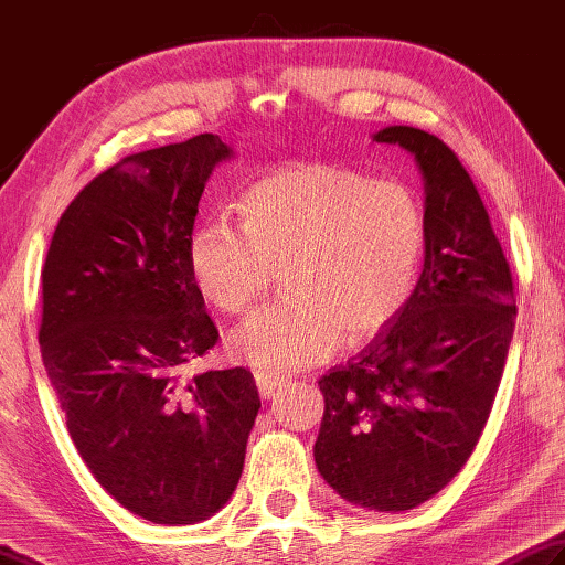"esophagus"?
Masks as SVG:
<instances>
[{
    "mask_svg": "<svg viewBox=\"0 0 565 565\" xmlns=\"http://www.w3.org/2000/svg\"><path fill=\"white\" fill-rule=\"evenodd\" d=\"M254 382H257L262 399H269V396H274L276 392H281L284 386H289V382H286L284 377H274V374H267V372L254 374Z\"/></svg>",
    "mask_w": 565,
    "mask_h": 565,
    "instance_id": "esophagus-1",
    "label": "esophagus"
}]
</instances>
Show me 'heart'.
Instances as JSON below:
<instances>
[{
  "mask_svg": "<svg viewBox=\"0 0 565 565\" xmlns=\"http://www.w3.org/2000/svg\"><path fill=\"white\" fill-rule=\"evenodd\" d=\"M242 225L217 215L198 225L191 274L210 306L239 316L271 289L286 296L230 333L237 362L269 374L323 362L370 340L399 316L424 269L428 225L412 185L342 163H294L254 181Z\"/></svg>",
  "mask_w": 565,
  "mask_h": 565,
  "instance_id": "b5f03b06",
  "label": "heart"
}]
</instances>
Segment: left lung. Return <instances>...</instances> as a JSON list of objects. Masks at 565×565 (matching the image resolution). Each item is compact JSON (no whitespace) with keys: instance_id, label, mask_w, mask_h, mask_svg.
Masks as SVG:
<instances>
[{"instance_id":"obj_1","label":"left lung","mask_w":565,"mask_h":565,"mask_svg":"<svg viewBox=\"0 0 565 565\" xmlns=\"http://www.w3.org/2000/svg\"><path fill=\"white\" fill-rule=\"evenodd\" d=\"M426 181L428 245L412 301L345 364L318 380L326 414L316 466L342 500L414 510L472 456L514 333L512 271L460 159L438 137L386 127Z\"/></svg>"}]
</instances>
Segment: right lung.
Listing matches in <instances>:
<instances>
[{
  "label": "right lung",
  "mask_w": 565,
  "mask_h": 565,
  "mask_svg": "<svg viewBox=\"0 0 565 565\" xmlns=\"http://www.w3.org/2000/svg\"><path fill=\"white\" fill-rule=\"evenodd\" d=\"M217 135L131 153L65 207L41 269L39 345L73 446L115 500L195 524L235 492L259 394L245 367L181 380L217 328L188 262Z\"/></svg>",
  "instance_id": "1"
}]
</instances>
